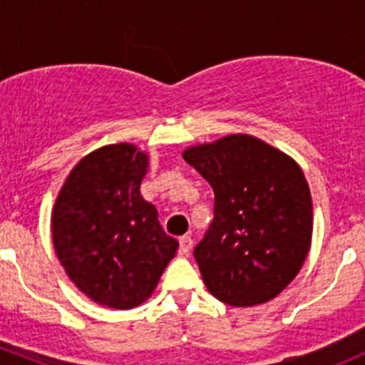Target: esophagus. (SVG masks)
<instances>
[{
	"mask_svg": "<svg viewBox=\"0 0 365 365\" xmlns=\"http://www.w3.org/2000/svg\"><path fill=\"white\" fill-rule=\"evenodd\" d=\"M192 238L190 237H182L180 238V247H178V254L180 256H189L190 249H192Z\"/></svg>",
	"mask_w": 365,
	"mask_h": 365,
	"instance_id": "34e87169",
	"label": "esophagus"
}]
</instances>
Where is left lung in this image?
<instances>
[{
  "label": "left lung",
  "instance_id": "8db88e82",
  "mask_svg": "<svg viewBox=\"0 0 365 365\" xmlns=\"http://www.w3.org/2000/svg\"><path fill=\"white\" fill-rule=\"evenodd\" d=\"M183 159L215 194L213 220L194 249L208 292L235 307L277 297L311 247L312 200L300 165L247 134L187 148Z\"/></svg>",
  "mask_w": 365,
  "mask_h": 365
}]
</instances>
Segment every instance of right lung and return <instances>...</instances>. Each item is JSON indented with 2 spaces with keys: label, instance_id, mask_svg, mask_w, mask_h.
<instances>
[{
  "label": "right lung",
  "instance_id": "1",
  "mask_svg": "<svg viewBox=\"0 0 365 365\" xmlns=\"http://www.w3.org/2000/svg\"><path fill=\"white\" fill-rule=\"evenodd\" d=\"M148 155L118 143L81 159L53 208V244L70 281L97 304L132 309L152 297L178 251L139 187Z\"/></svg>",
  "mask_w": 365,
  "mask_h": 365
}]
</instances>
